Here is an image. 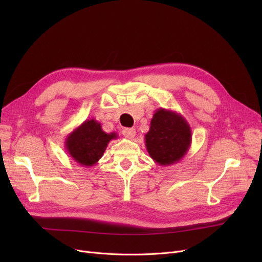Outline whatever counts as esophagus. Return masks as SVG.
<instances>
[{
    "instance_id": "esophagus-1",
    "label": "esophagus",
    "mask_w": 262,
    "mask_h": 262,
    "mask_svg": "<svg viewBox=\"0 0 262 262\" xmlns=\"http://www.w3.org/2000/svg\"><path fill=\"white\" fill-rule=\"evenodd\" d=\"M122 134H123L124 137H125V138L133 139V138H135V136H136V129L135 128H124L122 130Z\"/></svg>"
}]
</instances>
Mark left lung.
Segmentation results:
<instances>
[{
  "mask_svg": "<svg viewBox=\"0 0 262 262\" xmlns=\"http://www.w3.org/2000/svg\"><path fill=\"white\" fill-rule=\"evenodd\" d=\"M147 152L159 166H171L183 159L191 145L192 133L186 119L176 112L157 109L144 136Z\"/></svg>",
  "mask_w": 262,
  "mask_h": 262,
  "instance_id": "1",
  "label": "left lung"
}]
</instances>
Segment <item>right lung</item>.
<instances>
[{
  "label": "right lung",
  "mask_w": 262,
  "mask_h": 262,
  "mask_svg": "<svg viewBox=\"0 0 262 262\" xmlns=\"http://www.w3.org/2000/svg\"><path fill=\"white\" fill-rule=\"evenodd\" d=\"M117 138L116 133L106 134L101 123L91 119L82 122L69 134L64 145L69 155L79 166L93 167L102 158L108 143Z\"/></svg>",
  "instance_id": "obj_1"
}]
</instances>
